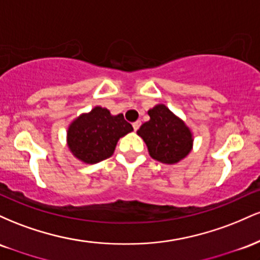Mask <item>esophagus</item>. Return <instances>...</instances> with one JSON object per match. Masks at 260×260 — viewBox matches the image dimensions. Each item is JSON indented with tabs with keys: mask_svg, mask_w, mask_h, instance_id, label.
<instances>
[{
	"mask_svg": "<svg viewBox=\"0 0 260 260\" xmlns=\"http://www.w3.org/2000/svg\"><path fill=\"white\" fill-rule=\"evenodd\" d=\"M132 126H133V128H134V131H138L139 127H140V121H136V122H134V123L132 124Z\"/></svg>",
	"mask_w": 260,
	"mask_h": 260,
	"instance_id": "34e87169",
	"label": "esophagus"
}]
</instances>
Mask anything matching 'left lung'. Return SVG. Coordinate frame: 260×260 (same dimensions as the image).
Instances as JSON below:
<instances>
[{
  "mask_svg": "<svg viewBox=\"0 0 260 260\" xmlns=\"http://www.w3.org/2000/svg\"><path fill=\"white\" fill-rule=\"evenodd\" d=\"M150 120L143 123L137 134L147 144L154 160L168 165L180 162L193 149V133L189 127L164 104L148 111Z\"/></svg>",
  "mask_w": 260,
  "mask_h": 260,
  "instance_id": "left-lung-1",
  "label": "left lung"
}]
</instances>
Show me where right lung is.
Here are the masks:
<instances>
[{
	"instance_id": "1",
	"label": "right lung",
	"mask_w": 260,
	"mask_h": 260,
	"mask_svg": "<svg viewBox=\"0 0 260 260\" xmlns=\"http://www.w3.org/2000/svg\"><path fill=\"white\" fill-rule=\"evenodd\" d=\"M132 131L122 113L111 115L105 107L95 106L71 122L67 145L74 157L92 165L112 156L120 138Z\"/></svg>"
}]
</instances>
